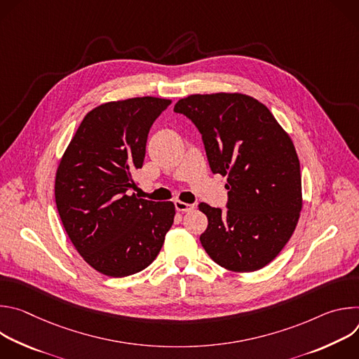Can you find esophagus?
Segmentation results:
<instances>
[{"mask_svg":"<svg viewBox=\"0 0 359 359\" xmlns=\"http://www.w3.org/2000/svg\"><path fill=\"white\" fill-rule=\"evenodd\" d=\"M175 208L177 212H182V213H186V212H191L194 209V204H189V203H184V201H180V200H176L175 201Z\"/></svg>","mask_w":359,"mask_h":359,"instance_id":"1","label":"esophagus"}]
</instances>
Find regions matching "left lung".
Here are the masks:
<instances>
[{"label": "left lung", "mask_w": 359, "mask_h": 359, "mask_svg": "<svg viewBox=\"0 0 359 359\" xmlns=\"http://www.w3.org/2000/svg\"><path fill=\"white\" fill-rule=\"evenodd\" d=\"M173 111L196 125L212 172L227 177V212L198 204L209 220L203 248L234 273L266 267L292 236L302 209L291 137L266 105L243 93L190 95Z\"/></svg>", "instance_id": "obj_1"}]
</instances>
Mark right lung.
<instances>
[{"label":"right lung","instance_id":"1","mask_svg":"<svg viewBox=\"0 0 359 359\" xmlns=\"http://www.w3.org/2000/svg\"><path fill=\"white\" fill-rule=\"evenodd\" d=\"M170 104L143 96L96 107L85 115L57 169L55 203L64 229L82 259L105 276L144 270L173 224L172 201L130 194L149 130Z\"/></svg>","mask_w":359,"mask_h":359}]
</instances>
